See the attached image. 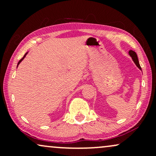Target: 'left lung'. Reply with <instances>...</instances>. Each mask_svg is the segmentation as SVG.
<instances>
[{"label": "left lung", "mask_w": 156, "mask_h": 156, "mask_svg": "<svg viewBox=\"0 0 156 156\" xmlns=\"http://www.w3.org/2000/svg\"><path fill=\"white\" fill-rule=\"evenodd\" d=\"M129 53L130 56L132 58V60H133V62H134V63L136 65V66L138 67L140 70H142V68H141L140 63H139V60H138V58H137V55L136 54V52L133 50H130Z\"/></svg>", "instance_id": "8db88e82"}]
</instances>
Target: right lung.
I'll return each mask as SVG.
<instances>
[{
  "instance_id": "1",
  "label": "right lung",
  "mask_w": 156,
  "mask_h": 156,
  "mask_svg": "<svg viewBox=\"0 0 156 156\" xmlns=\"http://www.w3.org/2000/svg\"><path fill=\"white\" fill-rule=\"evenodd\" d=\"M27 53H25V55H24V56H23V58H22V59H21V60H20L19 62H18V64H17V66H18V65H19V64H20V63H21V61H22V60H23L24 59V58H25V56H26Z\"/></svg>"
}]
</instances>
